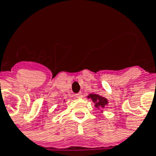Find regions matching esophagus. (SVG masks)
Here are the masks:
<instances>
[{
	"label": "esophagus",
	"instance_id": "1",
	"mask_svg": "<svg viewBox=\"0 0 156 156\" xmlns=\"http://www.w3.org/2000/svg\"><path fill=\"white\" fill-rule=\"evenodd\" d=\"M75 98H82V93H78L75 94Z\"/></svg>",
	"mask_w": 156,
	"mask_h": 156
}]
</instances>
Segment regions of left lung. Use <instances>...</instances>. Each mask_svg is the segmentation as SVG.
Returning a JSON list of instances; mask_svg holds the SVG:
<instances>
[{
    "mask_svg": "<svg viewBox=\"0 0 156 156\" xmlns=\"http://www.w3.org/2000/svg\"><path fill=\"white\" fill-rule=\"evenodd\" d=\"M87 98H90L94 103V106L98 108H105V105H108V100L107 98L101 97L97 94H90L87 96Z\"/></svg>",
    "mask_w": 156,
    "mask_h": 156,
    "instance_id": "1",
    "label": "left lung"
}]
</instances>
